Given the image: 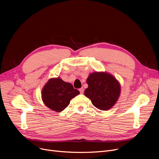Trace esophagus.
<instances>
[{"label": "esophagus", "instance_id": "obj_1", "mask_svg": "<svg viewBox=\"0 0 159 159\" xmlns=\"http://www.w3.org/2000/svg\"><path fill=\"white\" fill-rule=\"evenodd\" d=\"M79 91H80V93H84V88H80Z\"/></svg>", "mask_w": 159, "mask_h": 159}]
</instances>
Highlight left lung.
<instances>
[{
  "label": "left lung",
  "instance_id": "1",
  "mask_svg": "<svg viewBox=\"0 0 159 159\" xmlns=\"http://www.w3.org/2000/svg\"><path fill=\"white\" fill-rule=\"evenodd\" d=\"M88 88L84 91L92 104L101 110H109L120 95V86L112 75L104 72H95L87 79Z\"/></svg>",
  "mask_w": 159,
  "mask_h": 159
}]
</instances>
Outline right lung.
<instances>
[{"mask_svg":"<svg viewBox=\"0 0 159 159\" xmlns=\"http://www.w3.org/2000/svg\"><path fill=\"white\" fill-rule=\"evenodd\" d=\"M80 93L70 83L60 78L50 79L44 86L42 97L44 103L50 109L61 112L70 104V100Z\"/></svg>","mask_w":159,"mask_h":159,"instance_id":"1","label":"right lung"}]
</instances>
